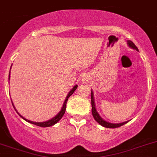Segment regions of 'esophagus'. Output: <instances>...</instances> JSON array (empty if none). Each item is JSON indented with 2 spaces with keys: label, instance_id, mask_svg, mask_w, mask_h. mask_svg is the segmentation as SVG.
I'll return each instance as SVG.
<instances>
[{
  "label": "esophagus",
  "instance_id": "esophagus-1",
  "mask_svg": "<svg viewBox=\"0 0 157 157\" xmlns=\"http://www.w3.org/2000/svg\"><path fill=\"white\" fill-rule=\"evenodd\" d=\"M84 81H86V80H84Z\"/></svg>",
  "mask_w": 157,
  "mask_h": 157
}]
</instances>
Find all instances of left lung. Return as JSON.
<instances>
[{"label":"left lung","instance_id":"obj_1","mask_svg":"<svg viewBox=\"0 0 157 157\" xmlns=\"http://www.w3.org/2000/svg\"><path fill=\"white\" fill-rule=\"evenodd\" d=\"M127 44L129 45V47H131V48L134 49V50H137L138 51V49H137V46H135V44L130 40L127 41ZM91 100H92V115H93L94 118L96 122H98L99 124H100L101 126H104L106 128H118L120 127V126H123L124 124L127 123V122H122V123H111V122H106L101 117L99 116V114H98L97 111H96V108H95V101H94V95H93V92L92 91L91 92Z\"/></svg>","mask_w":157,"mask_h":157}]
</instances>
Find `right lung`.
Wrapping results in <instances>:
<instances>
[{
	"label": "right lung",
	"mask_w": 157,
	"mask_h": 157,
	"mask_svg": "<svg viewBox=\"0 0 157 157\" xmlns=\"http://www.w3.org/2000/svg\"><path fill=\"white\" fill-rule=\"evenodd\" d=\"M9 77H10V74H9ZM77 85H75V86L73 87V88H72V90H71L70 92H69V94H68L67 96H66V99H65V102H64V104H63V106H62V110L60 111V112L58 113V114H57V115H56L55 117H54V118H51V119L48 120V121H46V122H32V121H30V120L26 119V118H24V117H22L21 115H20V114H19L18 112H17V111H16V109L15 108L13 103H13V107H14V109H15V110H16V112H17V114H18L19 115H20V116L22 118H24V119L25 120V121H27V122H30V123H31V124H34V125H36V126H41V127H48V126H54V124L57 123V122H58V121H59V120L62 118V116H63L64 114H65V107H66V103H67L68 99H69V98L70 97L71 95H73V93L75 92V90L77 89Z\"/></svg>",
	"instance_id": "add662e5"
}]
</instances>
